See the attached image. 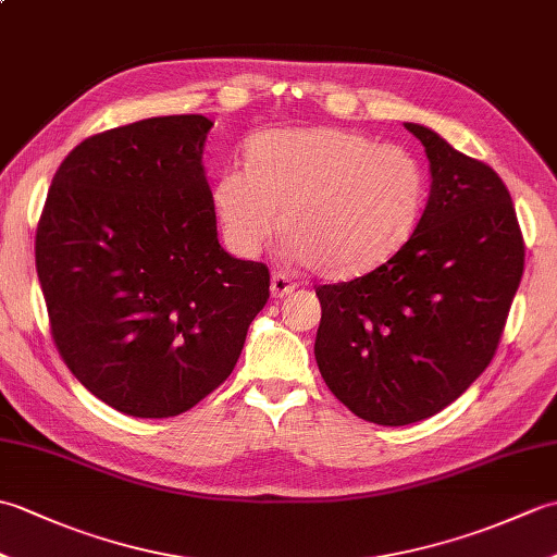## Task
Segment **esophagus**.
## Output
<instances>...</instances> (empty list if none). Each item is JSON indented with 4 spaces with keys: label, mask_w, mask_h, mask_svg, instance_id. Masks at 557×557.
<instances>
[{
    "label": "esophagus",
    "mask_w": 557,
    "mask_h": 557,
    "mask_svg": "<svg viewBox=\"0 0 557 557\" xmlns=\"http://www.w3.org/2000/svg\"><path fill=\"white\" fill-rule=\"evenodd\" d=\"M297 289V282H294L287 272H275V275H272V280H270V294L272 297H287L289 292H294Z\"/></svg>",
    "instance_id": "esophagus-1"
}]
</instances>
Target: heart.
Returning a JSON list of instances; mask_svg holds the SVG:
<instances>
[{"instance_id": "obj_1", "label": "heart", "mask_w": 557, "mask_h": 557, "mask_svg": "<svg viewBox=\"0 0 557 557\" xmlns=\"http://www.w3.org/2000/svg\"><path fill=\"white\" fill-rule=\"evenodd\" d=\"M429 196L421 160L397 144L339 126L272 128L246 144V172L227 170L215 191L224 242L256 256L275 232L318 275L347 280L407 244Z\"/></svg>"}]
</instances>
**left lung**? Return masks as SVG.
I'll use <instances>...</instances> for the list:
<instances>
[{
    "mask_svg": "<svg viewBox=\"0 0 557 557\" xmlns=\"http://www.w3.org/2000/svg\"><path fill=\"white\" fill-rule=\"evenodd\" d=\"M431 162V194L409 242L369 275L315 287V361L359 419H429L486 371L524 272L510 191L486 162L405 124Z\"/></svg>",
    "mask_w": 557,
    "mask_h": 557,
    "instance_id": "obj_1",
    "label": "left lung"
}]
</instances>
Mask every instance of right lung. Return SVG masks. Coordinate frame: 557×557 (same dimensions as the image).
Listing matches in <instances>:
<instances>
[{"label": "right lung", "instance_id": "right-lung-1", "mask_svg": "<svg viewBox=\"0 0 557 557\" xmlns=\"http://www.w3.org/2000/svg\"><path fill=\"white\" fill-rule=\"evenodd\" d=\"M203 114L90 136L52 176L35 268L59 357L116 411L168 419L234 371L270 299L265 263L218 242Z\"/></svg>", "mask_w": 557, "mask_h": 557}]
</instances>
